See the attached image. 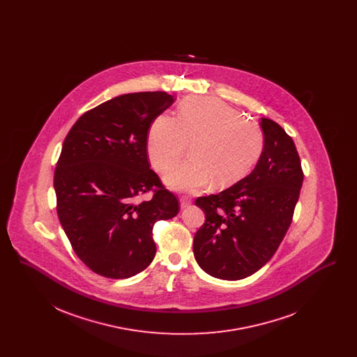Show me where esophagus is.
<instances>
[{"label": "esophagus", "mask_w": 357, "mask_h": 357, "mask_svg": "<svg viewBox=\"0 0 357 357\" xmlns=\"http://www.w3.org/2000/svg\"><path fill=\"white\" fill-rule=\"evenodd\" d=\"M188 204H191V198L182 197V198H181V207H182V208H186Z\"/></svg>", "instance_id": "1"}]
</instances>
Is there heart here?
Returning a JSON list of instances; mask_svg holds the SVG:
<instances>
[{
  "mask_svg": "<svg viewBox=\"0 0 357 357\" xmlns=\"http://www.w3.org/2000/svg\"><path fill=\"white\" fill-rule=\"evenodd\" d=\"M192 144L190 159L172 167L166 185L178 191H199L210 182L227 188L242 181L258 163L265 137L261 127L243 120L226 102L213 98L190 99L178 118L160 114L147 136V153L158 171H166Z\"/></svg>",
  "mask_w": 357,
  "mask_h": 357,
  "instance_id": "1",
  "label": "heart"
}]
</instances>
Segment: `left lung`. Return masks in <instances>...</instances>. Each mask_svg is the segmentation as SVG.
I'll return each instance as SVG.
<instances>
[{
  "label": "left lung",
  "instance_id": "obj_1",
  "mask_svg": "<svg viewBox=\"0 0 357 357\" xmlns=\"http://www.w3.org/2000/svg\"><path fill=\"white\" fill-rule=\"evenodd\" d=\"M264 151L255 170L217 195L197 198L206 221L194 237L204 272L236 281L259 271L291 223L304 181L294 142L275 121L261 119Z\"/></svg>",
  "mask_w": 357,
  "mask_h": 357
}]
</instances>
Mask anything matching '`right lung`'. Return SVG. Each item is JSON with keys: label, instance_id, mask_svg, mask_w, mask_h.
I'll return each mask as SVG.
<instances>
[{"label": "right lung", "instance_id": "add662e5", "mask_svg": "<svg viewBox=\"0 0 357 357\" xmlns=\"http://www.w3.org/2000/svg\"><path fill=\"white\" fill-rule=\"evenodd\" d=\"M174 100L159 91L120 95L86 111L63 143L53 178L57 215L75 253L102 277L143 272L156 253L155 222L179 213L147 156L149 130ZM149 190L153 198L140 203Z\"/></svg>", "mask_w": 357, "mask_h": 357}]
</instances>
